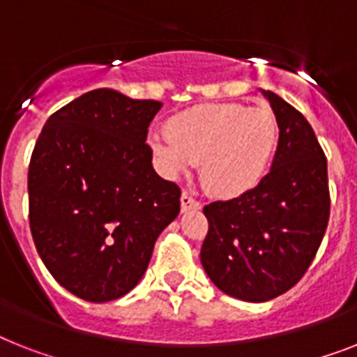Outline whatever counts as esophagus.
<instances>
[{"label":"esophagus","mask_w":357,"mask_h":357,"mask_svg":"<svg viewBox=\"0 0 357 357\" xmlns=\"http://www.w3.org/2000/svg\"><path fill=\"white\" fill-rule=\"evenodd\" d=\"M198 208H202V204L194 198L192 194H188L187 190H185V192L181 194V211L187 213V211H198Z\"/></svg>","instance_id":"esophagus-1"}]
</instances>
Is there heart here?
<instances>
[{
	"label": "heart",
	"instance_id": "b5f03b06",
	"mask_svg": "<svg viewBox=\"0 0 357 357\" xmlns=\"http://www.w3.org/2000/svg\"><path fill=\"white\" fill-rule=\"evenodd\" d=\"M149 143L167 176L178 178L199 163L205 190L234 198L257 187L268 172L279 143V121L269 108L204 104L174 115L169 133L153 132Z\"/></svg>",
	"mask_w": 357,
	"mask_h": 357
}]
</instances>
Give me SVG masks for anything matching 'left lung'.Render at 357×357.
<instances>
[{
	"mask_svg": "<svg viewBox=\"0 0 357 357\" xmlns=\"http://www.w3.org/2000/svg\"><path fill=\"white\" fill-rule=\"evenodd\" d=\"M262 93L279 121L271 170L238 198L205 205L199 253L214 286L248 303L275 299L303 279L330 216L326 158L314 128L279 95Z\"/></svg>",
	"mask_w": 357,
	"mask_h": 357,
	"instance_id": "obj_1",
	"label": "left lung"
}]
</instances>
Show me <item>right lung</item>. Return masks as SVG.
Masks as SVG:
<instances>
[{
    "mask_svg": "<svg viewBox=\"0 0 357 357\" xmlns=\"http://www.w3.org/2000/svg\"><path fill=\"white\" fill-rule=\"evenodd\" d=\"M163 104L93 89L47 119L29 163V224L58 284L89 303L137 286L179 214L181 188L152 167L149 126Z\"/></svg>",
    "mask_w": 357,
    "mask_h": 357,
    "instance_id": "right-lung-1",
    "label": "right lung"
}]
</instances>
